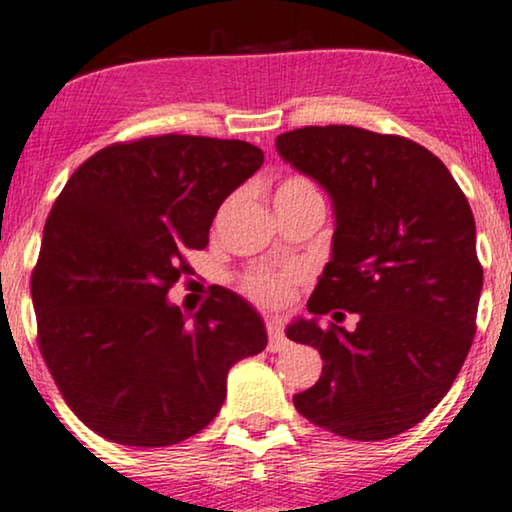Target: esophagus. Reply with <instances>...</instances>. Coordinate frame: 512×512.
I'll return each instance as SVG.
<instances>
[{
	"mask_svg": "<svg viewBox=\"0 0 512 512\" xmlns=\"http://www.w3.org/2000/svg\"><path fill=\"white\" fill-rule=\"evenodd\" d=\"M265 329H268V350H270V353H282L284 348H289V338L284 336L280 322L270 320L268 324H265Z\"/></svg>",
	"mask_w": 512,
	"mask_h": 512,
	"instance_id": "esophagus-1",
	"label": "esophagus"
}]
</instances>
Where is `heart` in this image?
<instances>
[{
  "instance_id": "1",
  "label": "heart",
  "mask_w": 512,
  "mask_h": 512,
  "mask_svg": "<svg viewBox=\"0 0 512 512\" xmlns=\"http://www.w3.org/2000/svg\"><path fill=\"white\" fill-rule=\"evenodd\" d=\"M320 197V192L310 181L301 176H289L277 185L275 190V204H294L301 199ZM303 280V270L296 265H287V268H270V265H261V268H251L240 277V291L249 301L263 308L277 310L289 298L294 296L296 284Z\"/></svg>"
}]
</instances>
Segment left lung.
Segmentation results:
<instances>
[{
	"instance_id": "8db88e82",
	"label": "left lung",
	"mask_w": 512,
	"mask_h": 512,
	"mask_svg": "<svg viewBox=\"0 0 512 512\" xmlns=\"http://www.w3.org/2000/svg\"><path fill=\"white\" fill-rule=\"evenodd\" d=\"M275 145L336 211L331 261L308 301L315 317L287 329L324 360L294 404L336 435L388 440L440 404L473 345L482 291L473 211L442 159L404 136L329 124ZM341 309L361 317L355 332L316 322Z\"/></svg>"
}]
</instances>
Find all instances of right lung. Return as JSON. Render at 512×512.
<instances>
[{
  "mask_svg": "<svg viewBox=\"0 0 512 512\" xmlns=\"http://www.w3.org/2000/svg\"><path fill=\"white\" fill-rule=\"evenodd\" d=\"M263 150L207 136H145L98 150L65 183L32 270L37 345L68 407L126 447L207 428L235 362L268 343L263 320L218 287L188 320L167 301L209 244L223 199Z\"/></svg>",
  "mask_w": 512,
  "mask_h": 512,
  "instance_id": "obj_1",
  "label": "right lung"
}]
</instances>
